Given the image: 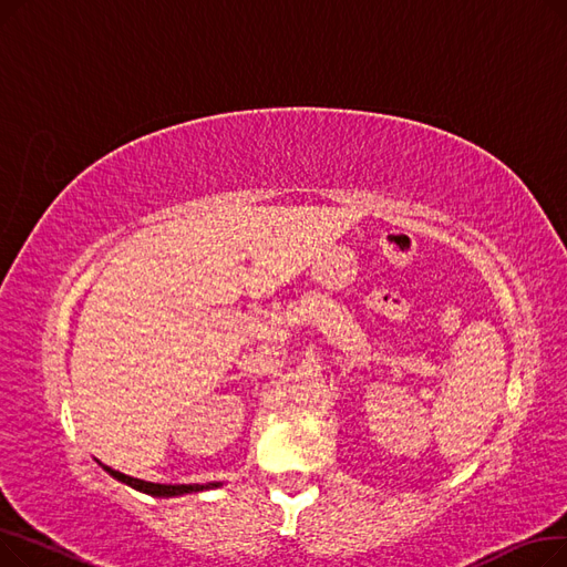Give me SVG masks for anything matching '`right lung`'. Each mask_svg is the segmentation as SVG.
Masks as SVG:
<instances>
[{"mask_svg":"<svg viewBox=\"0 0 567 567\" xmlns=\"http://www.w3.org/2000/svg\"><path fill=\"white\" fill-rule=\"evenodd\" d=\"M99 462V460H96ZM103 471H107L114 481L124 483L142 494H148V496H156V498H172V496H184V494H193V492H206V489H218L223 487V483H206V485H161V483H146V481H140V478H131V475L122 473V471H114L110 468L107 464L99 462Z\"/></svg>","mask_w":567,"mask_h":567,"instance_id":"right-lung-1","label":"right lung"}]
</instances>
